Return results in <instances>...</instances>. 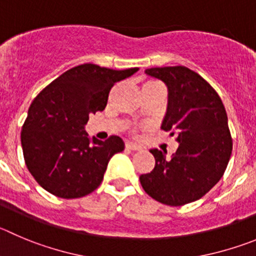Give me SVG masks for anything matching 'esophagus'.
I'll return each mask as SVG.
<instances>
[{"label": "esophagus", "instance_id": "esophagus-1", "mask_svg": "<svg viewBox=\"0 0 256 256\" xmlns=\"http://www.w3.org/2000/svg\"><path fill=\"white\" fill-rule=\"evenodd\" d=\"M125 148L128 150H140V149H142V146H140V145L135 144V142H126Z\"/></svg>", "mask_w": 256, "mask_h": 256}]
</instances>
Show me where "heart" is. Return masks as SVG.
Masks as SVG:
<instances>
[{"instance_id":"b5f03b06","label":"heart","mask_w":256,"mask_h":256,"mask_svg":"<svg viewBox=\"0 0 256 256\" xmlns=\"http://www.w3.org/2000/svg\"><path fill=\"white\" fill-rule=\"evenodd\" d=\"M154 84H159V86H162L160 83L156 82V80H148V82H145V83H144V86H154Z\"/></svg>"}]
</instances>
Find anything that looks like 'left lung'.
<instances>
[{
	"label": "left lung",
	"mask_w": 256,
	"mask_h": 256,
	"mask_svg": "<svg viewBox=\"0 0 256 256\" xmlns=\"http://www.w3.org/2000/svg\"><path fill=\"white\" fill-rule=\"evenodd\" d=\"M168 88L162 128L179 146L170 159L152 149L155 166L140 176L145 192L160 204L182 206L204 197L224 176L232 152L228 114L220 96L200 74L182 66L150 68Z\"/></svg>",
	"instance_id": "1"
}]
</instances>
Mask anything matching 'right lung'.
Here are the masks:
<instances>
[{"mask_svg":"<svg viewBox=\"0 0 256 256\" xmlns=\"http://www.w3.org/2000/svg\"><path fill=\"white\" fill-rule=\"evenodd\" d=\"M139 68L114 70L96 64L74 66L35 97L21 131L31 176L52 194L80 198L101 184L110 159L125 149L120 136L90 139V114L104 111L114 83Z\"/></svg>","mask_w":256,"mask_h":256,"instance_id":"add662e5","label":"right lung"}]
</instances>
